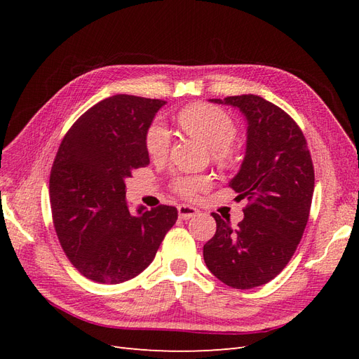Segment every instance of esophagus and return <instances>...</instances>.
Returning <instances> with one entry per match:
<instances>
[{
    "mask_svg": "<svg viewBox=\"0 0 359 359\" xmlns=\"http://www.w3.org/2000/svg\"><path fill=\"white\" fill-rule=\"evenodd\" d=\"M178 214L182 220H189V219H193V217H196L199 214V210L194 208L191 205L181 203L178 206Z\"/></svg>",
    "mask_w": 359,
    "mask_h": 359,
    "instance_id": "esophagus-1",
    "label": "esophagus"
}]
</instances>
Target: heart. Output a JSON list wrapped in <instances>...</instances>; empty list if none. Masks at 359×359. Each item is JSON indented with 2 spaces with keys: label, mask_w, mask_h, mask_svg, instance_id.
I'll list each match as a JSON object with an SVG mask.
<instances>
[{
  "label": "heart",
  "mask_w": 359,
  "mask_h": 359,
  "mask_svg": "<svg viewBox=\"0 0 359 359\" xmlns=\"http://www.w3.org/2000/svg\"><path fill=\"white\" fill-rule=\"evenodd\" d=\"M178 123L189 136L199 140L220 157L226 154V151L231 148L236 137V126L232 121V118L214 106L196 104L186 107L180 112ZM145 144L151 157L158 158L166 156L170 145V133L161 119H156L149 126ZM206 184H208V181L203 177L184 175L173 180L172 187L181 196L191 198Z\"/></svg>",
  "instance_id": "obj_1"
}]
</instances>
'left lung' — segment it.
Segmentation results:
<instances>
[{
    "mask_svg": "<svg viewBox=\"0 0 359 359\" xmlns=\"http://www.w3.org/2000/svg\"><path fill=\"white\" fill-rule=\"evenodd\" d=\"M232 106L247 121L245 156L231 189L250 205L232 227L219 214L203 245L211 273L235 289L262 286L287 265L307 226L314 170L306 137L278 106L255 94L210 99Z\"/></svg>",
    "mask_w": 359,
    "mask_h": 359,
    "instance_id": "1",
    "label": "left lung"
}]
</instances>
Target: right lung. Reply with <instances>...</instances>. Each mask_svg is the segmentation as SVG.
<instances>
[{
    "label": "right lung",
    "instance_id": "1",
    "mask_svg": "<svg viewBox=\"0 0 359 359\" xmlns=\"http://www.w3.org/2000/svg\"><path fill=\"white\" fill-rule=\"evenodd\" d=\"M165 100L118 94L86 111L64 136L49 198L64 253L81 274L118 285L153 262L178 219L175 206L126 203V180L149 165L147 132Z\"/></svg>",
    "mask_w": 359,
    "mask_h": 359
}]
</instances>
